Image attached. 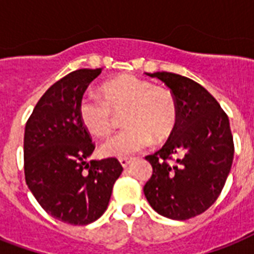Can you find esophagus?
Returning <instances> with one entry per match:
<instances>
[{"label": "esophagus", "mask_w": 254, "mask_h": 254, "mask_svg": "<svg viewBox=\"0 0 254 254\" xmlns=\"http://www.w3.org/2000/svg\"><path fill=\"white\" fill-rule=\"evenodd\" d=\"M131 159L130 158H120V163H121V166L124 167V169H127L129 165H130Z\"/></svg>", "instance_id": "1"}]
</instances>
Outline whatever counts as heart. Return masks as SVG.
<instances>
[{
	"instance_id": "1",
	"label": "heart",
	"mask_w": 254,
	"mask_h": 254,
	"mask_svg": "<svg viewBox=\"0 0 254 254\" xmlns=\"http://www.w3.org/2000/svg\"><path fill=\"white\" fill-rule=\"evenodd\" d=\"M123 130L100 146L104 157H127L162 141L173 133L178 120L177 100L169 89L134 75H121L104 83L101 97L88 93L79 103V119L95 137H105L121 115Z\"/></svg>"
}]
</instances>
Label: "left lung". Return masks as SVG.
<instances>
[{"label":"left lung","mask_w":254,"mask_h":254,"mask_svg":"<svg viewBox=\"0 0 254 254\" xmlns=\"http://www.w3.org/2000/svg\"><path fill=\"white\" fill-rule=\"evenodd\" d=\"M146 75L170 88L178 120L162 149L145 157L153 175L143 193L159 215L187 220L216 201L228 178L235 153L228 116L205 88L189 77L171 72Z\"/></svg>","instance_id":"8db88e82"}]
</instances>
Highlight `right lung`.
I'll return each mask as SVG.
<instances>
[{
  "label": "right lung",
  "mask_w": 254,
  "mask_h": 254,
  "mask_svg": "<svg viewBox=\"0 0 254 254\" xmlns=\"http://www.w3.org/2000/svg\"><path fill=\"white\" fill-rule=\"evenodd\" d=\"M101 68L76 69L45 92L23 138L26 185L46 212L72 225L97 220L123 173L116 158L89 161L95 150L79 119V103Z\"/></svg>",
  "instance_id": "right-lung-1"
}]
</instances>
